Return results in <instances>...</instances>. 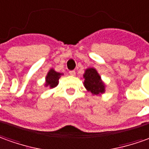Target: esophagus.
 Returning a JSON list of instances; mask_svg holds the SVG:
<instances>
[{"instance_id":"34e87169","label":"esophagus","mask_w":149,"mask_h":149,"mask_svg":"<svg viewBox=\"0 0 149 149\" xmlns=\"http://www.w3.org/2000/svg\"><path fill=\"white\" fill-rule=\"evenodd\" d=\"M70 75H72V76H74L75 75V71L74 70H70Z\"/></svg>"}]
</instances>
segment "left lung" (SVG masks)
<instances>
[{"instance_id": "left-lung-1", "label": "left lung", "mask_w": 149, "mask_h": 149, "mask_svg": "<svg viewBox=\"0 0 149 149\" xmlns=\"http://www.w3.org/2000/svg\"><path fill=\"white\" fill-rule=\"evenodd\" d=\"M84 86L87 90L94 95L104 92V85L100 79V75L94 68H88L84 74Z\"/></svg>"}]
</instances>
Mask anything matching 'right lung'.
Wrapping results in <instances>:
<instances>
[{
  "mask_svg": "<svg viewBox=\"0 0 149 149\" xmlns=\"http://www.w3.org/2000/svg\"><path fill=\"white\" fill-rule=\"evenodd\" d=\"M60 73L56 72L53 70H50L46 76V86H49L50 88H55L58 84V80L61 77Z\"/></svg>",
  "mask_w": 149,
  "mask_h": 149,
  "instance_id": "add662e5",
  "label": "right lung"
}]
</instances>
